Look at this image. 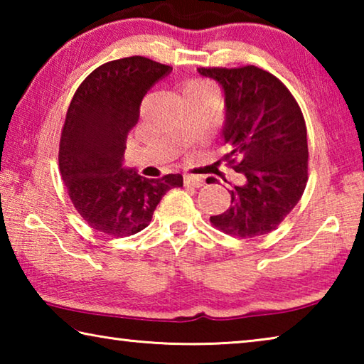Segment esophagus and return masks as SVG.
<instances>
[{"label": "esophagus", "mask_w": 364, "mask_h": 364, "mask_svg": "<svg viewBox=\"0 0 364 364\" xmlns=\"http://www.w3.org/2000/svg\"><path fill=\"white\" fill-rule=\"evenodd\" d=\"M184 183L191 184V186H196V188L204 186V180H202L200 176H196V175H186V176H184Z\"/></svg>", "instance_id": "1"}]
</instances>
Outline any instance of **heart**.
<instances>
[{"mask_svg":"<svg viewBox=\"0 0 364 364\" xmlns=\"http://www.w3.org/2000/svg\"><path fill=\"white\" fill-rule=\"evenodd\" d=\"M188 86H194V88H210V86H208L204 82H193V83H189Z\"/></svg>","mask_w":364,"mask_h":364,"instance_id":"obj_1","label":"heart"}]
</instances>
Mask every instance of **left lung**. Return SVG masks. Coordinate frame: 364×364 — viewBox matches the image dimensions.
<instances>
[{
	"instance_id": "obj_1",
	"label": "left lung",
	"mask_w": 364,
	"mask_h": 364,
	"mask_svg": "<svg viewBox=\"0 0 364 364\" xmlns=\"http://www.w3.org/2000/svg\"><path fill=\"white\" fill-rule=\"evenodd\" d=\"M215 80L225 97L221 139L225 160L245 176L234 186L231 205L210 217L226 234L255 237L278 228L297 205L308 180V143L304 115L278 78L254 65L197 69Z\"/></svg>"
}]
</instances>
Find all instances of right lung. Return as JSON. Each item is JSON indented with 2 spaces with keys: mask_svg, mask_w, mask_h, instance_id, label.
<instances>
[{
  "mask_svg": "<svg viewBox=\"0 0 364 364\" xmlns=\"http://www.w3.org/2000/svg\"><path fill=\"white\" fill-rule=\"evenodd\" d=\"M170 72L141 56L110 60L91 72L72 97L59 168L73 207L96 231L122 237L144 230L164 194L183 186L181 175L147 180L123 165L141 101Z\"/></svg>",
  "mask_w": 364,
  "mask_h": 364,
  "instance_id": "add662e5",
  "label": "right lung"
}]
</instances>
